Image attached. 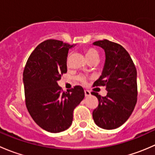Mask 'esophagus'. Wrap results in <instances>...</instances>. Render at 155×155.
<instances>
[{"instance_id":"esophagus-1","label":"esophagus","mask_w":155,"mask_h":155,"mask_svg":"<svg viewBox=\"0 0 155 155\" xmlns=\"http://www.w3.org/2000/svg\"><path fill=\"white\" fill-rule=\"evenodd\" d=\"M85 91V97H88V96H90V95H91V92L89 91L85 90V91Z\"/></svg>"}]
</instances>
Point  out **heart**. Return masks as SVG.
I'll return each instance as SVG.
<instances>
[{
	"instance_id": "obj_1",
	"label": "heart",
	"mask_w": 155,
	"mask_h": 155,
	"mask_svg": "<svg viewBox=\"0 0 155 155\" xmlns=\"http://www.w3.org/2000/svg\"><path fill=\"white\" fill-rule=\"evenodd\" d=\"M85 55H86L87 60L90 61L91 60V59L94 58H99V53H98V51H97L96 49H94V48H87V49L85 50ZM67 64H69V57L68 58V61H67ZM76 79H77V80L79 81V82H80L82 84H85V82H86V78L84 76H82V75H79V76H78L77 77H76Z\"/></svg>"
}]
</instances>
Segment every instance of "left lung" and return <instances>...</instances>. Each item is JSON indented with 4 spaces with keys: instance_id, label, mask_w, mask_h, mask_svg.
<instances>
[{
    "instance_id": "obj_1",
    "label": "left lung",
    "mask_w": 155,
    "mask_h": 155,
    "mask_svg": "<svg viewBox=\"0 0 155 155\" xmlns=\"http://www.w3.org/2000/svg\"><path fill=\"white\" fill-rule=\"evenodd\" d=\"M93 44L104 48L106 54L102 75L93 87L106 86L108 92L106 97L91 92L99 101L92 116L100 127L115 129L129 118L137 104V69L129 53L120 44L108 40Z\"/></svg>"
}]
</instances>
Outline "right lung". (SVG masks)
Wrapping results in <instances>:
<instances>
[{
	"label": "right lung",
	"instance_id": "right-lung-1",
	"mask_svg": "<svg viewBox=\"0 0 155 155\" xmlns=\"http://www.w3.org/2000/svg\"><path fill=\"white\" fill-rule=\"evenodd\" d=\"M72 47L60 40H45L29 56L23 72L28 111L37 125L50 133L70 127L73 110L85 97L80 85L62 92L58 85L68 71L67 58Z\"/></svg>",
	"mask_w": 155,
	"mask_h": 155
}]
</instances>
